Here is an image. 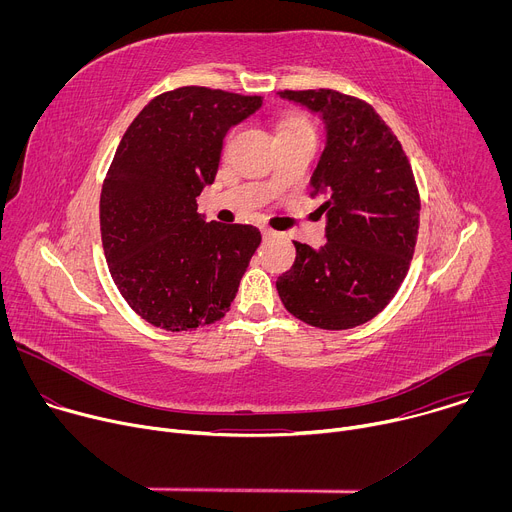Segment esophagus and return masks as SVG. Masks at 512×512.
<instances>
[{"instance_id": "obj_1", "label": "esophagus", "mask_w": 512, "mask_h": 512, "mask_svg": "<svg viewBox=\"0 0 512 512\" xmlns=\"http://www.w3.org/2000/svg\"><path fill=\"white\" fill-rule=\"evenodd\" d=\"M261 233H263V239H271V237H275V231H273V229H269V227H263V229H261Z\"/></svg>"}]
</instances>
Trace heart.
I'll return each instance as SVG.
<instances>
[{"label": "heart", "instance_id": "obj_1", "mask_svg": "<svg viewBox=\"0 0 512 512\" xmlns=\"http://www.w3.org/2000/svg\"><path fill=\"white\" fill-rule=\"evenodd\" d=\"M281 137H312L314 139V127L306 117H285L275 127V139Z\"/></svg>", "mask_w": 512, "mask_h": 512}]
</instances>
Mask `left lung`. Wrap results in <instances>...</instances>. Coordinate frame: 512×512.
<instances>
[{
  "mask_svg": "<svg viewBox=\"0 0 512 512\" xmlns=\"http://www.w3.org/2000/svg\"><path fill=\"white\" fill-rule=\"evenodd\" d=\"M318 115L326 145L310 178L326 216L320 249L298 243L296 261L277 277L289 314L348 330L373 320L393 300L413 259L419 192L399 139L379 113L332 89L279 91Z\"/></svg>",
  "mask_w": 512,
  "mask_h": 512,
  "instance_id": "1",
  "label": "left lung"
}]
</instances>
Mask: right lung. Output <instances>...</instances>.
Here are the masks:
<instances>
[{
	"label": "right lung",
	"mask_w": 512,
	"mask_h": 512,
	"mask_svg": "<svg viewBox=\"0 0 512 512\" xmlns=\"http://www.w3.org/2000/svg\"><path fill=\"white\" fill-rule=\"evenodd\" d=\"M261 97L182 87L127 127L101 192L111 277L143 320L182 332L221 320L261 243L251 225L206 223L196 196L214 182L229 129Z\"/></svg>",
	"instance_id": "obj_1"
}]
</instances>
